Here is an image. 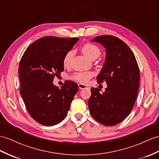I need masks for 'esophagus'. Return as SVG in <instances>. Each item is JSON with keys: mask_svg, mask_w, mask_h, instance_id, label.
<instances>
[{"mask_svg": "<svg viewBox=\"0 0 159 159\" xmlns=\"http://www.w3.org/2000/svg\"><path fill=\"white\" fill-rule=\"evenodd\" d=\"M78 87L80 89H86V88H88V87L87 86H86V85H84V84H78Z\"/></svg>", "mask_w": 159, "mask_h": 159, "instance_id": "esophagus-1", "label": "esophagus"}]
</instances>
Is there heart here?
Masks as SVG:
<instances>
[{"instance_id":"heart-1","label":"heart","mask_w":159,"mask_h":159,"mask_svg":"<svg viewBox=\"0 0 159 159\" xmlns=\"http://www.w3.org/2000/svg\"><path fill=\"white\" fill-rule=\"evenodd\" d=\"M82 52L85 55L88 57L89 59L92 60H94L97 59L100 55V50L97 46L91 43H86L84 44L82 48H81ZM73 52L71 50L68 51L65 54L63 59V64L65 67H68L71 63V59L73 58ZM92 76V73L91 72L84 71V72H78L75 73L74 75L72 76V79L75 80L77 82L82 84H86L88 82Z\"/></svg>"}]
</instances>
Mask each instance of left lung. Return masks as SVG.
Here are the masks:
<instances>
[{"label": "left lung", "mask_w": 159, "mask_h": 159, "mask_svg": "<svg viewBox=\"0 0 159 159\" xmlns=\"http://www.w3.org/2000/svg\"><path fill=\"white\" fill-rule=\"evenodd\" d=\"M92 42L101 44L106 50L103 67L96 80L106 82L105 92L91 89L90 112L95 120L107 126L123 121L133 109L140 84V69L130 48L123 40L110 35L96 36Z\"/></svg>", "instance_id": "obj_1"}]
</instances>
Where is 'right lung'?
<instances>
[{
	"label": "right lung",
	"instance_id": "right-lung-1",
	"mask_svg": "<svg viewBox=\"0 0 159 159\" xmlns=\"http://www.w3.org/2000/svg\"><path fill=\"white\" fill-rule=\"evenodd\" d=\"M79 38L45 36L26 49L19 65L20 94L35 121L55 125L66 117L78 86L65 81L61 88L53 84L55 76L64 70L63 59Z\"/></svg>",
	"mask_w": 159,
	"mask_h": 159
}]
</instances>
